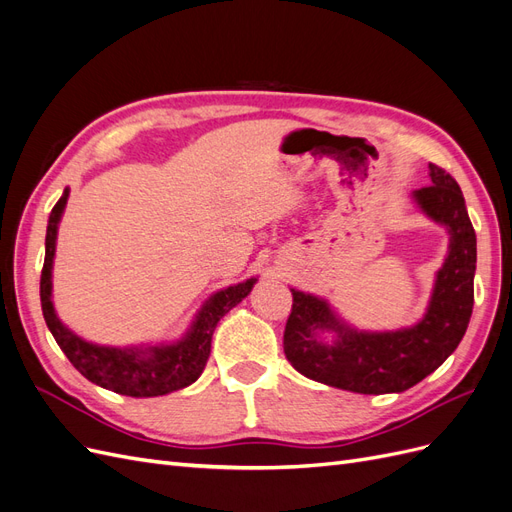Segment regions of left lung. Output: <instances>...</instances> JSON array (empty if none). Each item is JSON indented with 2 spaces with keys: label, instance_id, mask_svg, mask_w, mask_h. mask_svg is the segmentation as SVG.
<instances>
[{
  "label": "left lung",
  "instance_id": "1",
  "mask_svg": "<svg viewBox=\"0 0 512 512\" xmlns=\"http://www.w3.org/2000/svg\"><path fill=\"white\" fill-rule=\"evenodd\" d=\"M430 176L432 185L415 191V200L425 214L449 227L451 244L423 321L400 332L364 334L346 327L315 295L291 289L283 349L300 374L355 393H400L421 383L457 349L474 306L476 234L455 178L434 163ZM321 328L337 332L332 345L318 340Z\"/></svg>",
  "mask_w": 512,
  "mask_h": 512
}]
</instances>
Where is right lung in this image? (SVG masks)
Wrapping results in <instances>:
<instances>
[{"instance_id":"obj_1","label":"right lung","mask_w":512,"mask_h":512,"mask_svg":"<svg viewBox=\"0 0 512 512\" xmlns=\"http://www.w3.org/2000/svg\"><path fill=\"white\" fill-rule=\"evenodd\" d=\"M68 202V189L55 204L46 227V255L40 278V300L44 321L51 329L61 351L72 361V366L89 378L91 383L131 398H155L195 383L206 368L210 357V342L214 327L236 304H240L255 285V278L240 285L217 291L202 308L189 334L170 346H151V349H110L80 340L57 319L51 302V270L55 257L57 225Z\"/></svg>"}]
</instances>
